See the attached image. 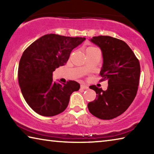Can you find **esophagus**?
<instances>
[{
	"label": "esophagus",
	"instance_id": "34e87169",
	"mask_svg": "<svg viewBox=\"0 0 154 154\" xmlns=\"http://www.w3.org/2000/svg\"><path fill=\"white\" fill-rule=\"evenodd\" d=\"M81 88H82V89L87 90V89H88V88H89V87H88V85H86L82 84V85H81Z\"/></svg>",
	"mask_w": 154,
	"mask_h": 154
}]
</instances>
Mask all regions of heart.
Wrapping results in <instances>:
<instances>
[{
	"label": "heart",
	"instance_id": "1",
	"mask_svg": "<svg viewBox=\"0 0 154 154\" xmlns=\"http://www.w3.org/2000/svg\"><path fill=\"white\" fill-rule=\"evenodd\" d=\"M96 49V48H94V47H89V48H88L86 51H89V50H92V49Z\"/></svg>",
	"mask_w": 154,
	"mask_h": 154
}]
</instances>
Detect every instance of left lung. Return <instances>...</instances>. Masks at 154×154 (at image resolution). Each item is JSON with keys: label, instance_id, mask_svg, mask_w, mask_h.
Listing matches in <instances>:
<instances>
[{"label": "left lung", "instance_id": "8db88e82", "mask_svg": "<svg viewBox=\"0 0 154 154\" xmlns=\"http://www.w3.org/2000/svg\"><path fill=\"white\" fill-rule=\"evenodd\" d=\"M90 41L102 51L100 82L107 80L108 87L104 91L96 85L90 86L97 95L94 100L88 104V107L96 118L112 119L126 111L137 95L140 73L139 61L130 47L118 38L98 36Z\"/></svg>", "mask_w": 154, "mask_h": 154}]
</instances>
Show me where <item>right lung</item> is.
<instances>
[{"mask_svg": "<svg viewBox=\"0 0 154 154\" xmlns=\"http://www.w3.org/2000/svg\"><path fill=\"white\" fill-rule=\"evenodd\" d=\"M85 40L49 34L25 49L19 63L18 82L26 102L36 113L51 117L62 113L71 94L79 90V83L75 81L54 82L52 72L64 66L72 49Z\"/></svg>", "mask_w": 154, "mask_h": 154, "instance_id": "right-lung-1", "label": "right lung"}]
</instances>
